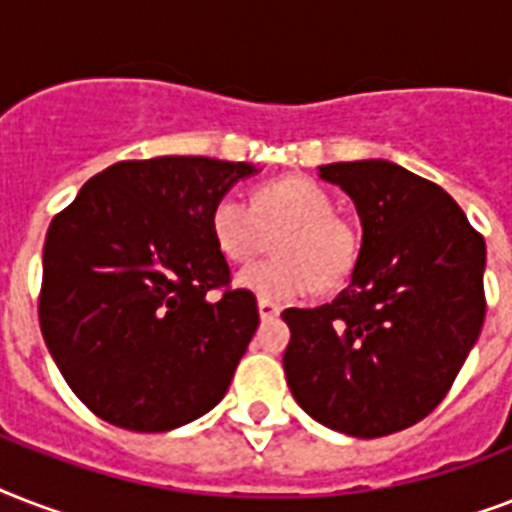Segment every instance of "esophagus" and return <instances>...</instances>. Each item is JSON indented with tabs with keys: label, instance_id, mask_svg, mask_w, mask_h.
I'll return each instance as SVG.
<instances>
[{
	"label": "esophagus",
	"instance_id": "34e87169",
	"mask_svg": "<svg viewBox=\"0 0 512 512\" xmlns=\"http://www.w3.org/2000/svg\"><path fill=\"white\" fill-rule=\"evenodd\" d=\"M257 311H260V319H273V316H279V305L271 303V300H265V297H260L257 300Z\"/></svg>",
	"mask_w": 512,
	"mask_h": 512
}]
</instances>
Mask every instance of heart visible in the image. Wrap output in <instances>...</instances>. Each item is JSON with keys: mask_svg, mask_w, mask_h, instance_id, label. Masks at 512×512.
<instances>
[{"mask_svg": "<svg viewBox=\"0 0 512 512\" xmlns=\"http://www.w3.org/2000/svg\"><path fill=\"white\" fill-rule=\"evenodd\" d=\"M209 233L231 263H249L268 249L276 255L239 273V287L265 300H292L342 287L361 255L356 223L335 212L332 193L305 175L257 185L247 201L220 196L209 212Z\"/></svg>", "mask_w": 512, "mask_h": 512, "instance_id": "obj_1", "label": "heart"}]
</instances>
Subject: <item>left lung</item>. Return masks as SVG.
<instances>
[{"mask_svg": "<svg viewBox=\"0 0 512 512\" xmlns=\"http://www.w3.org/2000/svg\"><path fill=\"white\" fill-rule=\"evenodd\" d=\"M361 217L348 289L287 308L289 390L313 420L380 438L425 420L452 388L484 324V236L425 177L366 159L321 167Z\"/></svg>", "mask_w": 512, "mask_h": 512, "instance_id": "1", "label": "left lung"}]
</instances>
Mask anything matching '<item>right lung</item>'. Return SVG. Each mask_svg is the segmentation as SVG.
Returning <instances> with one entry per match:
<instances>
[{
    "label": "right lung",
    "instance_id": "add662e5",
    "mask_svg": "<svg viewBox=\"0 0 512 512\" xmlns=\"http://www.w3.org/2000/svg\"><path fill=\"white\" fill-rule=\"evenodd\" d=\"M252 172L207 156L116 162L52 217L39 327L100 420L164 433L225 396L260 313L249 289L231 287L209 212Z\"/></svg>",
    "mask_w": 512,
    "mask_h": 512
}]
</instances>
